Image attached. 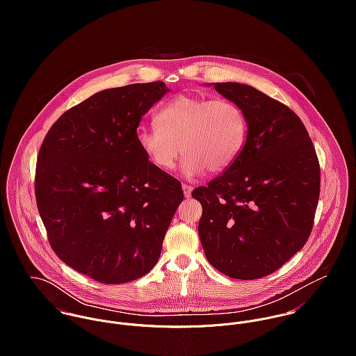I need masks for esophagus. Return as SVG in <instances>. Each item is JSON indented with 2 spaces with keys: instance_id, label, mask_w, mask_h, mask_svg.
I'll return each mask as SVG.
<instances>
[{
  "instance_id": "esophagus-1",
  "label": "esophagus",
  "mask_w": 356,
  "mask_h": 356,
  "mask_svg": "<svg viewBox=\"0 0 356 356\" xmlns=\"http://www.w3.org/2000/svg\"><path fill=\"white\" fill-rule=\"evenodd\" d=\"M182 189H184V195H185V197H191L193 188H192L191 185H186V184H184V185H182Z\"/></svg>"
}]
</instances>
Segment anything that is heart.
I'll return each instance as SVG.
<instances>
[{
  "instance_id": "heart-1",
  "label": "heart",
  "mask_w": 356,
  "mask_h": 356,
  "mask_svg": "<svg viewBox=\"0 0 356 356\" xmlns=\"http://www.w3.org/2000/svg\"><path fill=\"white\" fill-rule=\"evenodd\" d=\"M157 127H141L137 144L145 159L160 171L175 168L181 152L182 172L192 178L205 170L229 168L243 151L248 123L244 111L227 99L179 95L154 116Z\"/></svg>"
}]
</instances>
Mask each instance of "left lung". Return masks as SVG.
Masks as SVG:
<instances>
[{
    "mask_svg": "<svg viewBox=\"0 0 356 356\" xmlns=\"http://www.w3.org/2000/svg\"><path fill=\"white\" fill-rule=\"evenodd\" d=\"M248 123L247 141L222 175L192 196L208 261L236 280L273 274L305 247L321 191L319 160L300 118L248 85L215 83Z\"/></svg>",
    "mask_w": 356,
    "mask_h": 356,
    "instance_id": "8db88e82",
    "label": "left lung"
}]
</instances>
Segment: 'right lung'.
Listing matches in <instances>:
<instances>
[{"label":"right lung","instance_id":"right-lung-1","mask_svg":"<svg viewBox=\"0 0 356 356\" xmlns=\"http://www.w3.org/2000/svg\"><path fill=\"white\" fill-rule=\"evenodd\" d=\"M167 92L161 81L99 92L53 123L38 153L35 200L51 250L102 284L152 270L184 200L181 182L137 144L141 118Z\"/></svg>","mask_w":356,"mask_h":356}]
</instances>
